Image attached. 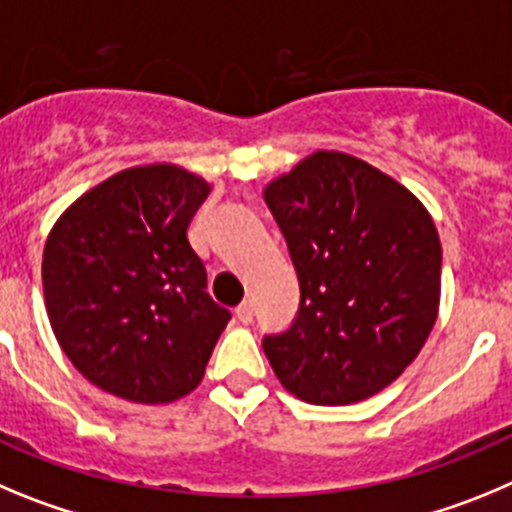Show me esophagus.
Instances as JSON below:
<instances>
[{
    "label": "esophagus",
    "mask_w": 512,
    "mask_h": 512,
    "mask_svg": "<svg viewBox=\"0 0 512 512\" xmlns=\"http://www.w3.org/2000/svg\"><path fill=\"white\" fill-rule=\"evenodd\" d=\"M234 316H237L239 324H252V319H255V306H252V301H245L239 303L237 311H234Z\"/></svg>",
    "instance_id": "1"
}]
</instances>
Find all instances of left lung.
Returning <instances> with one entry per match:
<instances>
[{
	"instance_id": "1",
	"label": "left lung",
	"mask_w": 512,
	"mask_h": 512,
	"mask_svg": "<svg viewBox=\"0 0 512 512\" xmlns=\"http://www.w3.org/2000/svg\"><path fill=\"white\" fill-rule=\"evenodd\" d=\"M301 285L296 319L262 336L283 388L347 405L388 388L436 324L441 242L421 201L344 153H313L265 188Z\"/></svg>"
}]
</instances>
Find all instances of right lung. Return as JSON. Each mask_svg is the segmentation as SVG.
Returning a JSON list of instances; mask_svg holds the SVG:
<instances>
[{
    "instance_id": "add662e5",
    "label": "right lung",
    "mask_w": 512,
    "mask_h": 512,
    "mask_svg": "<svg viewBox=\"0 0 512 512\" xmlns=\"http://www.w3.org/2000/svg\"><path fill=\"white\" fill-rule=\"evenodd\" d=\"M176 165L122 170L55 222L43 252L53 334L86 380L135 403H170L206 372L232 313L206 293L188 224L209 196Z\"/></svg>"
}]
</instances>
